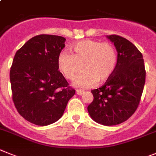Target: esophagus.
Segmentation results:
<instances>
[{
	"instance_id": "1",
	"label": "esophagus",
	"mask_w": 156,
	"mask_h": 156,
	"mask_svg": "<svg viewBox=\"0 0 156 156\" xmlns=\"http://www.w3.org/2000/svg\"><path fill=\"white\" fill-rule=\"evenodd\" d=\"M84 93H85V91H83V90H80V89H77L76 90V93L78 96H81V95L83 94Z\"/></svg>"
}]
</instances>
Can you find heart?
Returning <instances> with one entry per match:
<instances>
[{
    "mask_svg": "<svg viewBox=\"0 0 156 156\" xmlns=\"http://www.w3.org/2000/svg\"><path fill=\"white\" fill-rule=\"evenodd\" d=\"M74 54L63 51L57 65L65 78L74 80L82 67L86 70L76 79L77 87L90 88L98 82H105L113 75L118 64L116 50L111 43L83 40L73 44Z\"/></svg>",
    "mask_w": 156,
    "mask_h": 156,
    "instance_id": "b5f03b06",
    "label": "heart"
}]
</instances>
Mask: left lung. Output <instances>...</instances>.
<instances>
[{
	"label": "left lung",
	"mask_w": 156,
	"mask_h": 156,
	"mask_svg": "<svg viewBox=\"0 0 156 156\" xmlns=\"http://www.w3.org/2000/svg\"><path fill=\"white\" fill-rule=\"evenodd\" d=\"M118 52L115 71L104 86L92 90L89 115L104 126L120 124L132 116L140 101L145 83L143 55L134 44L119 35L107 36Z\"/></svg>",
	"instance_id": "8db88e82"
}]
</instances>
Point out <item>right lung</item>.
<instances>
[{"instance_id": "1", "label": "right lung", "mask_w": 156, "mask_h": 156, "mask_svg": "<svg viewBox=\"0 0 156 156\" xmlns=\"http://www.w3.org/2000/svg\"><path fill=\"white\" fill-rule=\"evenodd\" d=\"M61 36L41 34L16 52L10 70L12 100L21 116L47 126L63 115L75 90L58 70L57 58L65 47Z\"/></svg>"}]
</instances>
